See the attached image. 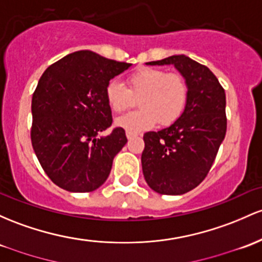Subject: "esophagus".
Masks as SVG:
<instances>
[{
  "instance_id": "obj_1",
  "label": "esophagus",
  "mask_w": 262,
  "mask_h": 262,
  "mask_svg": "<svg viewBox=\"0 0 262 262\" xmlns=\"http://www.w3.org/2000/svg\"><path fill=\"white\" fill-rule=\"evenodd\" d=\"M126 138H128V140H132L133 138H136V134H132V133H128V132H126Z\"/></svg>"
}]
</instances>
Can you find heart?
<instances>
[{
    "label": "heart",
    "mask_w": 262,
    "mask_h": 262,
    "mask_svg": "<svg viewBox=\"0 0 262 262\" xmlns=\"http://www.w3.org/2000/svg\"><path fill=\"white\" fill-rule=\"evenodd\" d=\"M126 88L112 79L105 87V99L112 111L122 112L130 104L132 96L139 97V111L129 112L116 119L118 128L132 134L148 130L159 122L166 126L183 114L188 102V83L178 73H166L158 68L143 67L128 77Z\"/></svg>",
    "instance_id": "obj_1"
}]
</instances>
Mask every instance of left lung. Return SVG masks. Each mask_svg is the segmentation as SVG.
I'll return each instance as SVG.
<instances>
[{
  "instance_id": "obj_1",
  "label": "left lung",
  "mask_w": 262,
  "mask_h": 262,
  "mask_svg": "<svg viewBox=\"0 0 262 262\" xmlns=\"http://www.w3.org/2000/svg\"><path fill=\"white\" fill-rule=\"evenodd\" d=\"M145 64H173L188 83L183 114L168 128L145 133L142 154L150 189L163 195L185 194L205 179L225 138V91L208 67L184 54Z\"/></svg>"
}]
</instances>
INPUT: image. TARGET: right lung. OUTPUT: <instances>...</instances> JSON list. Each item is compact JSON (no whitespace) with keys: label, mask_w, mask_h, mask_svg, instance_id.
I'll list each match as a JSON object with an SVG mask.
<instances>
[{"label":"right lung","mask_w":262,"mask_h":262,"mask_svg":"<svg viewBox=\"0 0 262 262\" xmlns=\"http://www.w3.org/2000/svg\"><path fill=\"white\" fill-rule=\"evenodd\" d=\"M130 63L92 51H78L50 66L32 97L31 140L48 178L72 192H88L104 184L114 157L126 144L124 129L99 133L112 125L105 87Z\"/></svg>","instance_id":"obj_1"}]
</instances>
